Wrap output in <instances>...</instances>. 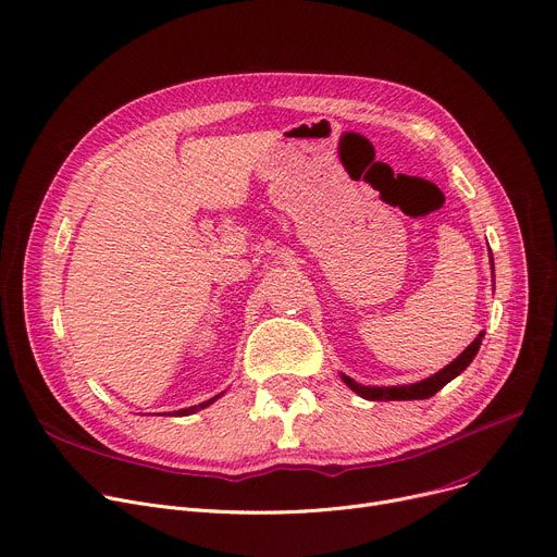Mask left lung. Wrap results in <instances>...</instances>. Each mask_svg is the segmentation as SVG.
Instances as JSON below:
<instances>
[{
	"mask_svg": "<svg viewBox=\"0 0 557 557\" xmlns=\"http://www.w3.org/2000/svg\"><path fill=\"white\" fill-rule=\"evenodd\" d=\"M491 267H493V255H491ZM481 338H484V331L479 333V336L468 345V349L455 358L450 364H446L441 369V372H436L434 376L421 381V383H412V385H394V387H369V385H360L356 383L354 379L343 376V381L347 383L349 389H354L358 396L367 398V400H423V398H430L434 396L441 387H446L453 379H457L463 369L472 362V358L476 356L479 347H481Z\"/></svg>",
	"mask_w": 557,
	"mask_h": 557,
	"instance_id": "1",
	"label": "left lung"
}]
</instances>
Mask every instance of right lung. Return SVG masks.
<instances>
[{
    "label": "right lung",
    "instance_id": "right-lung-1",
    "mask_svg": "<svg viewBox=\"0 0 557 557\" xmlns=\"http://www.w3.org/2000/svg\"><path fill=\"white\" fill-rule=\"evenodd\" d=\"M219 396H212L210 400H203V403H199V405H193V407H185V410H178V412H174L172 417H188V414H195V412H199V410H203V407H208L210 403H214Z\"/></svg>",
    "mask_w": 557,
    "mask_h": 557
}]
</instances>
